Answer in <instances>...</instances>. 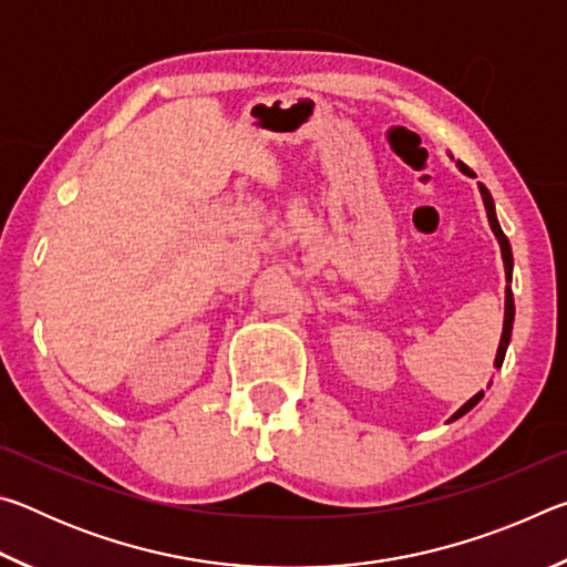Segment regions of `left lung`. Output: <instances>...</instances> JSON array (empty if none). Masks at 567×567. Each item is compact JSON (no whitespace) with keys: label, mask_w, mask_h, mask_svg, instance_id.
<instances>
[{"label":"left lung","mask_w":567,"mask_h":567,"mask_svg":"<svg viewBox=\"0 0 567 567\" xmlns=\"http://www.w3.org/2000/svg\"><path fill=\"white\" fill-rule=\"evenodd\" d=\"M457 167L463 169L465 175H473V169H470L467 165H463V162H457ZM480 195H483V203H485V209H487V223H491L493 233H495V237H497V243H501L503 262H505V277H507V282H511V280H513V252H511V243H507V237H505V233L501 229V223H497V217H495V203H493L491 192H487L485 185H480ZM513 320H515V302H513L511 285H507V287H505V322H503V338H501V348H497V354H495V368H503L505 350H507V342H511V332H513ZM480 400H483V390H480L475 398H470V400L465 402V405L460 408L453 417H450V422L457 420V417H463L465 412L473 410Z\"/></svg>","instance_id":"1"}]
</instances>
